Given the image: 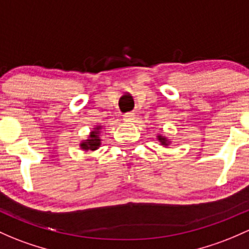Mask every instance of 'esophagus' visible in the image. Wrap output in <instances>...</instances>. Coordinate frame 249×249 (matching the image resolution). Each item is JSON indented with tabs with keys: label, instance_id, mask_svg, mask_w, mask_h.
<instances>
[{
	"label": "esophagus",
	"instance_id": "1",
	"mask_svg": "<svg viewBox=\"0 0 249 249\" xmlns=\"http://www.w3.org/2000/svg\"><path fill=\"white\" fill-rule=\"evenodd\" d=\"M124 120L125 122H133V120H135V113H133V112H127V113H125Z\"/></svg>",
	"mask_w": 249,
	"mask_h": 249
}]
</instances>
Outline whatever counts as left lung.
I'll return each instance as SVG.
<instances>
[{
    "instance_id": "left-lung-1",
    "label": "left lung",
    "mask_w": 249,
    "mask_h": 249,
    "mask_svg": "<svg viewBox=\"0 0 249 249\" xmlns=\"http://www.w3.org/2000/svg\"><path fill=\"white\" fill-rule=\"evenodd\" d=\"M159 140H160V142L162 143V144H163V145H167V140H166V138H162L161 136H160Z\"/></svg>"
}]
</instances>
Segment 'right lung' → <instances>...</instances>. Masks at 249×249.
<instances>
[{
  "label": "right lung",
  "mask_w": 249,
  "mask_h": 249,
  "mask_svg": "<svg viewBox=\"0 0 249 249\" xmlns=\"http://www.w3.org/2000/svg\"><path fill=\"white\" fill-rule=\"evenodd\" d=\"M99 129H100V127H96V131H93L90 133L89 140H87L86 142H83L82 144H81L82 149H85V150H96V149H98V146L100 145V138L98 137Z\"/></svg>",
  "instance_id": "obj_1"
}]
</instances>
